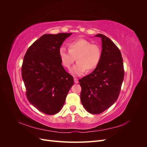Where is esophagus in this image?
<instances>
[{"instance_id":"obj_1","label":"esophagus","mask_w":147,"mask_h":147,"mask_svg":"<svg viewBox=\"0 0 147 147\" xmlns=\"http://www.w3.org/2000/svg\"><path fill=\"white\" fill-rule=\"evenodd\" d=\"M74 83H78V78H74Z\"/></svg>"}]
</instances>
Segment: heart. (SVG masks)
<instances>
[{
    "label": "heart",
    "mask_w": 147,
    "mask_h": 147,
    "mask_svg": "<svg viewBox=\"0 0 147 147\" xmlns=\"http://www.w3.org/2000/svg\"><path fill=\"white\" fill-rule=\"evenodd\" d=\"M59 56L62 64L67 69H69L76 59L77 63L70 72L74 76H80L85 72L86 70L90 72L97 67L101 59L102 51L99 45L80 38L70 42L69 50L61 48Z\"/></svg>",
    "instance_id": "1"
}]
</instances>
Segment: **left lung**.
I'll return each mask as SVG.
<instances>
[{
  "instance_id": "1",
  "label": "left lung",
  "mask_w": 147,
  "mask_h": 147,
  "mask_svg": "<svg viewBox=\"0 0 147 147\" xmlns=\"http://www.w3.org/2000/svg\"><path fill=\"white\" fill-rule=\"evenodd\" d=\"M95 37L101 38L100 61L91 74L80 79L79 82L84 108L91 114H99L117 101L124 72L123 57L117 45L103 34Z\"/></svg>"
}]
</instances>
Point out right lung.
<instances>
[{"instance_id": "add662e5", "label": "right lung", "mask_w": 147, "mask_h": 147, "mask_svg": "<svg viewBox=\"0 0 147 147\" xmlns=\"http://www.w3.org/2000/svg\"><path fill=\"white\" fill-rule=\"evenodd\" d=\"M72 33L45 34L26 51L21 68L26 94L30 103L47 115L63 107L74 84V78L61 64L59 50Z\"/></svg>"}]
</instances>
